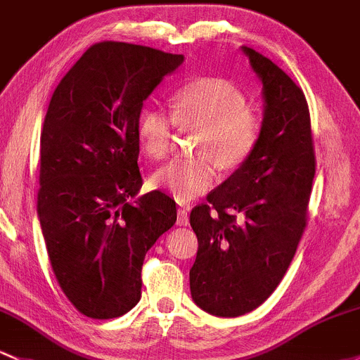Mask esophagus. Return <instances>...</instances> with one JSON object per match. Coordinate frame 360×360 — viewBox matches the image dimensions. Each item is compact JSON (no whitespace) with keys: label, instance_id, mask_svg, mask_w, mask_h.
I'll return each instance as SVG.
<instances>
[{"label":"esophagus","instance_id":"34e87169","mask_svg":"<svg viewBox=\"0 0 360 360\" xmlns=\"http://www.w3.org/2000/svg\"><path fill=\"white\" fill-rule=\"evenodd\" d=\"M176 225H180V226L188 225V216H187V210H185V207H180L179 212H176Z\"/></svg>","mask_w":360,"mask_h":360}]
</instances>
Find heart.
I'll list each match as a JSON object with an SVG mask.
<instances>
[{
    "mask_svg": "<svg viewBox=\"0 0 360 360\" xmlns=\"http://www.w3.org/2000/svg\"><path fill=\"white\" fill-rule=\"evenodd\" d=\"M175 123L199 129V156L172 160L150 175V185L179 202H188L210 191L216 181V163L223 169L245 165L262 135V120L249 108L247 96L233 82L218 77H202L179 89L172 98V115L161 108L141 111L135 137L149 158L166 156Z\"/></svg>",
    "mask_w": 360,
    "mask_h": 360,
    "instance_id": "heart-1",
    "label": "heart"
}]
</instances>
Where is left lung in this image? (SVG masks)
<instances>
[{
	"instance_id": "left-lung-1",
	"label": "left lung",
	"mask_w": 360,
	"mask_h": 360,
	"mask_svg": "<svg viewBox=\"0 0 360 360\" xmlns=\"http://www.w3.org/2000/svg\"><path fill=\"white\" fill-rule=\"evenodd\" d=\"M262 82L256 153L191 212L199 249L191 293L202 311L237 318L280 285L307 225L316 173L311 117L302 89L269 58L242 46Z\"/></svg>"
}]
</instances>
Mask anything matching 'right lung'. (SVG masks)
<instances>
[{"label":"right lung","mask_w":360,"mask_h":360,"mask_svg":"<svg viewBox=\"0 0 360 360\" xmlns=\"http://www.w3.org/2000/svg\"><path fill=\"white\" fill-rule=\"evenodd\" d=\"M184 55L104 41L53 92L41 134L37 214L67 299L92 319L141 300L142 264L175 225V200L142 187L135 125L144 101Z\"/></svg>","instance_id":"right-lung-1"}]
</instances>
